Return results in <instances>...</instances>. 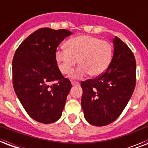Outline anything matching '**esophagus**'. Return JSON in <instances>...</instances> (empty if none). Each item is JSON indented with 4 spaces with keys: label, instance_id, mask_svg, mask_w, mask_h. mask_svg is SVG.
Masks as SVG:
<instances>
[{
    "label": "esophagus",
    "instance_id": "esophagus-1",
    "mask_svg": "<svg viewBox=\"0 0 148 148\" xmlns=\"http://www.w3.org/2000/svg\"><path fill=\"white\" fill-rule=\"evenodd\" d=\"M71 84L73 86L79 85V84H80V83H79V82H77V81H71Z\"/></svg>",
    "mask_w": 148,
    "mask_h": 148
}]
</instances>
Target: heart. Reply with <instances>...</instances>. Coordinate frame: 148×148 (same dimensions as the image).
Masks as SVG:
<instances>
[{
	"label": "heart",
	"instance_id": "1",
	"mask_svg": "<svg viewBox=\"0 0 148 148\" xmlns=\"http://www.w3.org/2000/svg\"><path fill=\"white\" fill-rule=\"evenodd\" d=\"M112 54V46L107 40L93 36L80 35L67 40L65 48H58L55 59L62 74H70L78 61L80 66L72 73V77L81 78L88 74L97 77L108 69Z\"/></svg>",
	"mask_w": 148,
	"mask_h": 148
}]
</instances>
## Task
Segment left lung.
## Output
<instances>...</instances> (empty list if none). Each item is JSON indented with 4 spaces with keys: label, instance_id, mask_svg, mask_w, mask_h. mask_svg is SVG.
<instances>
[{
    "label": "left lung",
    "instance_id": "left-lung-1",
    "mask_svg": "<svg viewBox=\"0 0 148 148\" xmlns=\"http://www.w3.org/2000/svg\"><path fill=\"white\" fill-rule=\"evenodd\" d=\"M114 55L108 69L95 79L81 84V107L89 124L105 126L119 117L131 99L136 84V61L120 38L113 40Z\"/></svg>",
    "mask_w": 148,
    "mask_h": 148
}]
</instances>
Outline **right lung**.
<instances>
[{
	"instance_id": "add662e5",
	"label": "right lung",
	"mask_w": 148,
	"mask_h": 148,
	"mask_svg": "<svg viewBox=\"0 0 148 148\" xmlns=\"http://www.w3.org/2000/svg\"><path fill=\"white\" fill-rule=\"evenodd\" d=\"M71 34L64 29L40 28L15 51L14 89L24 110L36 121L51 124L61 117L71 83L60 73L55 52L60 42ZM53 81L58 82L50 86Z\"/></svg>"
}]
</instances>
